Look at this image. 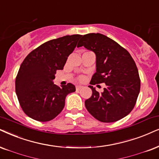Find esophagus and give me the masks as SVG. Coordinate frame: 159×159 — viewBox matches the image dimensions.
<instances>
[{
	"label": "esophagus",
	"mask_w": 159,
	"mask_h": 159,
	"mask_svg": "<svg viewBox=\"0 0 159 159\" xmlns=\"http://www.w3.org/2000/svg\"><path fill=\"white\" fill-rule=\"evenodd\" d=\"M82 87H83V86H81V85H77V86H76V89L79 90V89H81Z\"/></svg>",
	"instance_id": "1"
}]
</instances>
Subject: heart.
<instances>
[{"label": "heart", "mask_w": 159, "mask_h": 159, "mask_svg": "<svg viewBox=\"0 0 159 159\" xmlns=\"http://www.w3.org/2000/svg\"><path fill=\"white\" fill-rule=\"evenodd\" d=\"M81 79H82V78H81Z\"/></svg>", "instance_id": "1"}]
</instances>
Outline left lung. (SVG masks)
Listing matches in <instances>:
<instances>
[{"label":"left lung","mask_w":159,"mask_h":159,"mask_svg":"<svg viewBox=\"0 0 159 159\" xmlns=\"http://www.w3.org/2000/svg\"><path fill=\"white\" fill-rule=\"evenodd\" d=\"M94 52L96 72L90 84L105 83L106 87L99 93L89 86L92 94L85 100L88 111L103 122L122 119L132 111L140 91V79L135 61L119 44L99 33L81 36L78 48Z\"/></svg>","instance_id":"8db88e82"}]
</instances>
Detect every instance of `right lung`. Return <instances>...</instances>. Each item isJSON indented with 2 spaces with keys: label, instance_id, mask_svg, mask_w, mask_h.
Instances as JSON below:
<instances>
[{
  "label": "right lung",
  "instance_id": "1",
  "mask_svg": "<svg viewBox=\"0 0 159 159\" xmlns=\"http://www.w3.org/2000/svg\"><path fill=\"white\" fill-rule=\"evenodd\" d=\"M82 35H67L39 46L25 57L15 80V90L23 111L39 122L54 119L62 111L68 94L75 91L73 84H54L56 70H63L68 56Z\"/></svg>",
  "mask_w": 159,
  "mask_h": 159
}]
</instances>
